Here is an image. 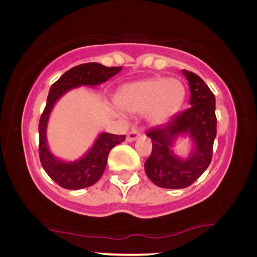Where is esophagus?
<instances>
[{
	"mask_svg": "<svg viewBox=\"0 0 257 257\" xmlns=\"http://www.w3.org/2000/svg\"><path fill=\"white\" fill-rule=\"evenodd\" d=\"M139 138H140V133L135 131V129H133V131L129 132L128 135H126V141H128V143H133V141H135Z\"/></svg>",
	"mask_w": 257,
	"mask_h": 257,
	"instance_id": "34e87169",
	"label": "esophagus"
}]
</instances>
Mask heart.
I'll return each mask as SVG.
<instances>
[{"instance_id":"b5f03b06","label":"heart","mask_w":257,"mask_h":257,"mask_svg":"<svg viewBox=\"0 0 257 257\" xmlns=\"http://www.w3.org/2000/svg\"><path fill=\"white\" fill-rule=\"evenodd\" d=\"M185 98V88L178 79L156 77L123 85L116 102L131 113L147 112L151 124H161L179 110Z\"/></svg>"}]
</instances>
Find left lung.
<instances>
[{
  "mask_svg": "<svg viewBox=\"0 0 257 257\" xmlns=\"http://www.w3.org/2000/svg\"><path fill=\"white\" fill-rule=\"evenodd\" d=\"M190 84V107L174 114L166 124L146 133L152 139L151 156L145 162V172L155 185L163 188H185L205 172L211 162L216 137L215 95L196 73L182 70ZM188 136L194 143L187 159L172 151L179 136Z\"/></svg>",
  "mask_w": 257,
  "mask_h": 257,
  "instance_id": "1",
  "label": "left lung"
}]
</instances>
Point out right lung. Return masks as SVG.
Segmentation results:
<instances>
[{
  "mask_svg": "<svg viewBox=\"0 0 257 257\" xmlns=\"http://www.w3.org/2000/svg\"><path fill=\"white\" fill-rule=\"evenodd\" d=\"M122 67H107L98 63L82 64L72 67L58 79L49 89L44 111L40 118V161L43 169L61 187L66 190H81L95 184L101 178L107 164L108 153L114 146L125 140V135L101 133L94 145L83 157L73 162H65L55 157L47 145V125L49 114L55 102L66 91L81 85H98L112 76L117 75Z\"/></svg>",
  "mask_w": 257,
  "mask_h": 257,
  "instance_id": "obj_1",
  "label": "right lung"
}]
</instances>
